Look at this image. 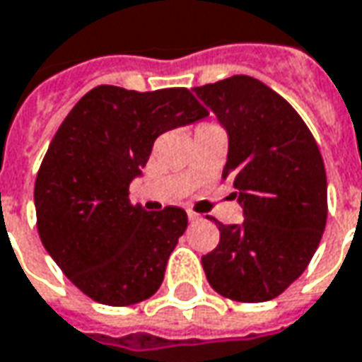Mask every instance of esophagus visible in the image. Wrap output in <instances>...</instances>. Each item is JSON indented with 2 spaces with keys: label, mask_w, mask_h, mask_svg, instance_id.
Instances as JSON below:
<instances>
[{
  "label": "esophagus",
  "mask_w": 362,
  "mask_h": 362,
  "mask_svg": "<svg viewBox=\"0 0 362 362\" xmlns=\"http://www.w3.org/2000/svg\"><path fill=\"white\" fill-rule=\"evenodd\" d=\"M187 216H189V221H191V223H199V221H201V214L193 213V211H189Z\"/></svg>",
  "instance_id": "34e87169"
}]
</instances>
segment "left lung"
<instances>
[{
  "instance_id": "obj_1",
  "label": "left lung",
  "mask_w": 362,
  "mask_h": 362,
  "mask_svg": "<svg viewBox=\"0 0 362 362\" xmlns=\"http://www.w3.org/2000/svg\"><path fill=\"white\" fill-rule=\"evenodd\" d=\"M195 94L228 134L223 179L244 211L243 224L211 218L221 240L203 256L206 280L228 300H274L308 268L325 230L323 157L290 102L258 78L236 74Z\"/></svg>"
}]
</instances>
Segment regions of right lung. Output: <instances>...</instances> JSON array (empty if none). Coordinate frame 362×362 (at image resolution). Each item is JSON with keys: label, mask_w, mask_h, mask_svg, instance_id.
<instances>
[{"label": "right lung", "mask_w": 362, "mask_h": 362, "mask_svg": "<svg viewBox=\"0 0 362 362\" xmlns=\"http://www.w3.org/2000/svg\"><path fill=\"white\" fill-rule=\"evenodd\" d=\"M205 116L187 88L102 84L57 129L35 181L37 230L62 274L94 301L124 308L159 290L187 213L132 205L129 183L161 134Z\"/></svg>", "instance_id": "obj_1"}]
</instances>
